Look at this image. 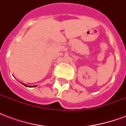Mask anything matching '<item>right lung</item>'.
Returning <instances> with one entry per match:
<instances>
[{
    "label": "right lung",
    "mask_w": 126,
    "mask_h": 126,
    "mask_svg": "<svg viewBox=\"0 0 126 126\" xmlns=\"http://www.w3.org/2000/svg\"><path fill=\"white\" fill-rule=\"evenodd\" d=\"M22 84H23V85H25V86L28 87V86H27V85H26V84H24V83H22ZM36 86H37V85H34V86H32V87H36Z\"/></svg>",
    "instance_id": "right-lung-1"
}]
</instances>
